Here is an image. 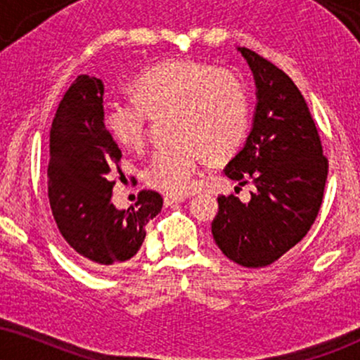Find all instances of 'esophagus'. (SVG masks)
Instances as JSON below:
<instances>
[{"mask_svg": "<svg viewBox=\"0 0 360 360\" xmlns=\"http://www.w3.org/2000/svg\"><path fill=\"white\" fill-rule=\"evenodd\" d=\"M187 195H180V193H167L165 197H163V202H165L167 207L173 205V203H180L184 200H187Z\"/></svg>", "mask_w": 360, "mask_h": 360, "instance_id": "esophagus-1", "label": "esophagus"}]
</instances>
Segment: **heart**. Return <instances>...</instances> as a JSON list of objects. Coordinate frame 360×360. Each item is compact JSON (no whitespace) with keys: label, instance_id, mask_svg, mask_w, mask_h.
<instances>
[{"label":"heart","instance_id":"1","mask_svg":"<svg viewBox=\"0 0 360 360\" xmlns=\"http://www.w3.org/2000/svg\"><path fill=\"white\" fill-rule=\"evenodd\" d=\"M173 112L170 145L148 160L145 179L168 193L197 184L207 157L224 158L242 145L248 130V96L240 79L193 60L163 61L133 82V95L108 100L105 123L127 148L143 143L150 115Z\"/></svg>","mask_w":360,"mask_h":360}]
</instances>
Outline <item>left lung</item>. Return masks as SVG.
I'll list each match as a JSON object with an SVG mask.
<instances>
[{"label": "left lung", "mask_w": 360, "mask_h": 360, "mask_svg": "<svg viewBox=\"0 0 360 360\" xmlns=\"http://www.w3.org/2000/svg\"><path fill=\"white\" fill-rule=\"evenodd\" d=\"M257 86L254 123L225 175L255 185L250 202L220 195L212 221L225 257L248 269L267 267L297 245L322 205L329 163L302 93L288 75L248 48H238Z\"/></svg>", "instance_id": "1"}]
</instances>
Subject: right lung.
<instances>
[{
    "label": "right lung",
    "mask_w": 360,
    "mask_h": 360,
    "mask_svg": "<svg viewBox=\"0 0 360 360\" xmlns=\"http://www.w3.org/2000/svg\"><path fill=\"white\" fill-rule=\"evenodd\" d=\"M103 82L79 75L58 105L50 130L48 197L58 230L79 260L96 270L128 264L163 198L141 190L128 210L113 205L122 150L105 127Z\"/></svg>",
    "instance_id": "add662e5"
}]
</instances>
